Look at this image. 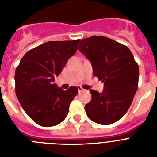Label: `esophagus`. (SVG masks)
Here are the masks:
<instances>
[{
    "label": "esophagus",
    "instance_id": "34e87169",
    "mask_svg": "<svg viewBox=\"0 0 157 157\" xmlns=\"http://www.w3.org/2000/svg\"><path fill=\"white\" fill-rule=\"evenodd\" d=\"M77 88H78L79 93H80V92H82V91H84V89L81 88V86H78V87H77Z\"/></svg>",
    "mask_w": 157,
    "mask_h": 157
}]
</instances>
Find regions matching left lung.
<instances>
[{
  "label": "left lung",
  "mask_w": 157,
  "mask_h": 157,
  "mask_svg": "<svg viewBox=\"0 0 157 157\" xmlns=\"http://www.w3.org/2000/svg\"><path fill=\"white\" fill-rule=\"evenodd\" d=\"M79 50L90 60L94 75L104 85L102 93L90 90L92 98L85 107L87 117L97 124H113L126 113L134 99L139 66L129 48L106 36L83 39Z\"/></svg>",
  "instance_id": "1"
}]
</instances>
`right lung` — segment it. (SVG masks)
Masks as SVG:
<instances>
[{
  "instance_id": "1",
  "label": "right lung",
  "mask_w": 157,
  "mask_h": 157,
  "mask_svg": "<svg viewBox=\"0 0 157 157\" xmlns=\"http://www.w3.org/2000/svg\"><path fill=\"white\" fill-rule=\"evenodd\" d=\"M81 40L48 41L24 54L16 68L15 93L28 117L41 126L61 123L78 94L76 86L63 90L54 84Z\"/></svg>"
}]
</instances>
